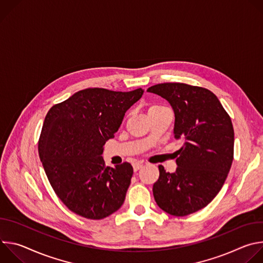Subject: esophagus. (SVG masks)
Here are the masks:
<instances>
[{
    "mask_svg": "<svg viewBox=\"0 0 263 263\" xmlns=\"http://www.w3.org/2000/svg\"><path fill=\"white\" fill-rule=\"evenodd\" d=\"M142 165H143V163H142V162H140V161L135 162V163L133 164V170H134V172H137L138 170H140V168L142 167Z\"/></svg>",
    "mask_w": 263,
    "mask_h": 263,
    "instance_id": "obj_1",
    "label": "esophagus"
}]
</instances>
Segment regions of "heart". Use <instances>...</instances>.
<instances>
[{
    "instance_id": "heart-1",
    "label": "heart",
    "mask_w": 263,
    "mask_h": 263,
    "mask_svg": "<svg viewBox=\"0 0 263 263\" xmlns=\"http://www.w3.org/2000/svg\"><path fill=\"white\" fill-rule=\"evenodd\" d=\"M159 107H162V106H159V105H154V106H152V107H149L148 111H151V110H154V109H157V108H159Z\"/></svg>"
}]
</instances>
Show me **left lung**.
<instances>
[{
	"instance_id": "left-lung-1",
	"label": "left lung",
	"mask_w": 263,
	"mask_h": 263,
	"mask_svg": "<svg viewBox=\"0 0 263 263\" xmlns=\"http://www.w3.org/2000/svg\"><path fill=\"white\" fill-rule=\"evenodd\" d=\"M175 115L174 137L183 141L175 173L159 165L153 185L157 205L168 214L185 216L206 207L219 193L233 161L234 130L228 114L210 90L184 83L151 86Z\"/></svg>"
}]
</instances>
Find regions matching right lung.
<instances>
[{
    "label": "right lung",
    "instance_id": "right-lung-1",
    "mask_svg": "<svg viewBox=\"0 0 263 263\" xmlns=\"http://www.w3.org/2000/svg\"><path fill=\"white\" fill-rule=\"evenodd\" d=\"M143 91L86 88L49 110L39 142L41 161L58 198L76 214L101 219L122 207L133 167L105 166L102 154Z\"/></svg>",
    "mask_w": 263,
    "mask_h": 263
}]
</instances>
